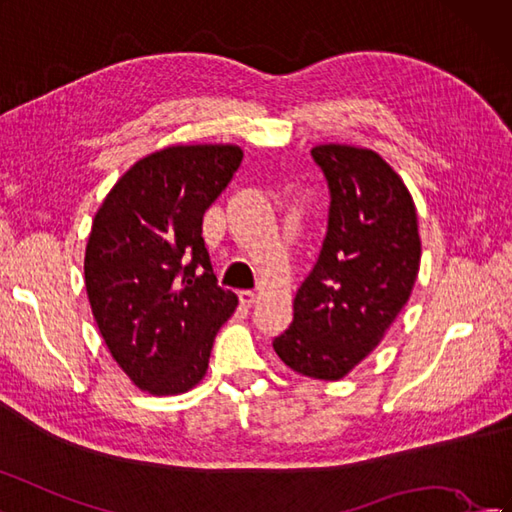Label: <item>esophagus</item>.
Returning <instances> with one entry per match:
<instances>
[{"label":"esophagus","instance_id":"esophagus-1","mask_svg":"<svg viewBox=\"0 0 512 512\" xmlns=\"http://www.w3.org/2000/svg\"><path fill=\"white\" fill-rule=\"evenodd\" d=\"M239 299H241V303H243L245 308H252L254 303L258 301V295L254 293V290H241V293H239Z\"/></svg>","mask_w":512,"mask_h":512}]
</instances>
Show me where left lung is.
<instances>
[{"instance_id":"obj_1","label":"left lung","mask_w":512,"mask_h":512,"mask_svg":"<svg viewBox=\"0 0 512 512\" xmlns=\"http://www.w3.org/2000/svg\"><path fill=\"white\" fill-rule=\"evenodd\" d=\"M329 185L323 250L295 295V319L273 349L310 379L338 381L377 349L420 271L416 204L375 150L312 148Z\"/></svg>"}]
</instances>
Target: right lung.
Instances as JSON below:
<instances>
[{
	"instance_id": "1",
	"label": "right lung",
	"mask_w": 512,
	"mask_h": 512,
	"mask_svg": "<svg viewBox=\"0 0 512 512\" xmlns=\"http://www.w3.org/2000/svg\"><path fill=\"white\" fill-rule=\"evenodd\" d=\"M241 159L232 144L157 150L118 178L94 215L84 260L94 321L124 375L148 394L196 388L239 303L217 286L202 217Z\"/></svg>"
}]
</instances>
